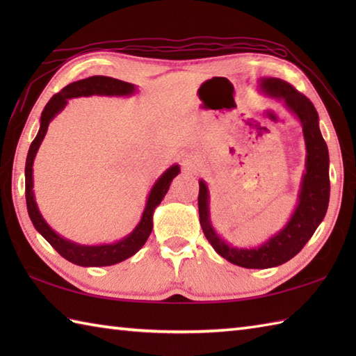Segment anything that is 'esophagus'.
Instances as JSON below:
<instances>
[{"label": "esophagus", "instance_id": "34e87169", "mask_svg": "<svg viewBox=\"0 0 356 356\" xmlns=\"http://www.w3.org/2000/svg\"><path fill=\"white\" fill-rule=\"evenodd\" d=\"M182 165H184V170L185 171H195V170H197V165H195V161H194L193 157H190V156H186L184 159Z\"/></svg>", "mask_w": 356, "mask_h": 356}]
</instances>
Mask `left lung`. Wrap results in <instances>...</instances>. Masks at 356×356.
<instances>
[{"label":"left lung","mask_w":356,"mask_h":356,"mask_svg":"<svg viewBox=\"0 0 356 356\" xmlns=\"http://www.w3.org/2000/svg\"><path fill=\"white\" fill-rule=\"evenodd\" d=\"M260 92L284 107L300 120L306 143V171L298 193L297 208L289 220L274 236L255 248L232 246L218 236L209 216V191L205 180H199V217L203 234L214 251L237 266L268 269L289 261L297 255L323 222L329 207V151L320 131V119L314 104L291 84L278 78L260 79Z\"/></svg>","instance_id":"obj_1"}]
</instances>
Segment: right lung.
Masks as SVG:
<instances>
[{
	"label": "right lung",
	"instance_id": "add662e5",
	"mask_svg": "<svg viewBox=\"0 0 356 356\" xmlns=\"http://www.w3.org/2000/svg\"><path fill=\"white\" fill-rule=\"evenodd\" d=\"M134 84L124 82L108 76H90L87 79H81L72 82L64 87L61 92L56 93L45 105V108L41 113V125L36 138L33 139L32 145L29 148L27 159H26V203L29 217L32 220L35 229L49 241V243L56 249V252L61 254L65 260H69L78 266H111L130 259L139 249L145 245L147 238L149 237L151 229H153V214L154 209L161 205L165 194L168 193L172 179L180 172L179 165H172L166 170L161 177H159L151 191L143 209L140 222L136 225V228L128 234L127 237L120 238L115 243H102V245H79L74 241L64 238L58 232L50 228V225L44 220L42 214L38 209L35 194H33V161L36 157L38 149H40L44 136L47 133L49 124L58 113H61L69 99L81 96H131L136 93Z\"/></svg>",
	"mask_w": 356,
	"mask_h": 356
}]
</instances>
